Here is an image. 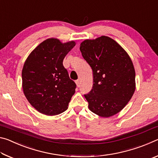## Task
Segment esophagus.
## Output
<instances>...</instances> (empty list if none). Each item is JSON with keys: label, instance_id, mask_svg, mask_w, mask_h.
I'll return each instance as SVG.
<instances>
[{"label": "esophagus", "instance_id": "obj_1", "mask_svg": "<svg viewBox=\"0 0 158 158\" xmlns=\"http://www.w3.org/2000/svg\"><path fill=\"white\" fill-rule=\"evenodd\" d=\"M75 82H76L77 86V87H80V84H81V82H80V80H79V79H77Z\"/></svg>", "mask_w": 158, "mask_h": 158}]
</instances>
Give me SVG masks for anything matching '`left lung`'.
Instances as JSON below:
<instances>
[{
  "label": "left lung",
  "mask_w": 158,
  "mask_h": 158,
  "mask_svg": "<svg viewBox=\"0 0 158 158\" xmlns=\"http://www.w3.org/2000/svg\"><path fill=\"white\" fill-rule=\"evenodd\" d=\"M83 58L93 73V89L85 94L89 108L101 117L118 113L135 90V71L127 52L107 36L85 40L80 44Z\"/></svg>",
  "instance_id": "8db88e82"
}]
</instances>
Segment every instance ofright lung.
Listing matches in <instances>:
<instances>
[{"label":"right lung","mask_w":158,"mask_h":158,"mask_svg":"<svg viewBox=\"0 0 158 158\" xmlns=\"http://www.w3.org/2000/svg\"><path fill=\"white\" fill-rule=\"evenodd\" d=\"M75 46L56 38L40 44L25 61L22 69L23 93L31 105L47 116L58 115L68 109L77 87L69 79L63 61Z\"/></svg>","instance_id":"1"}]
</instances>
